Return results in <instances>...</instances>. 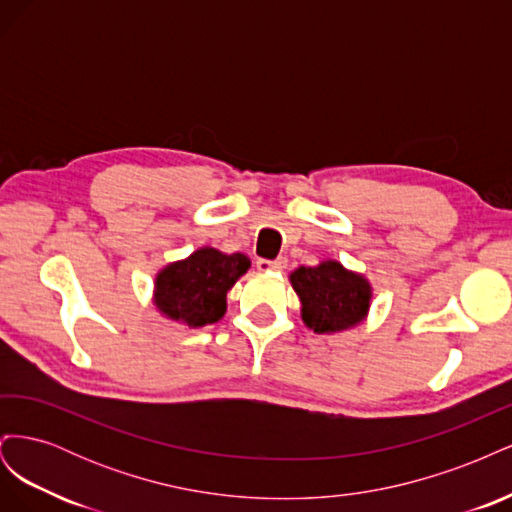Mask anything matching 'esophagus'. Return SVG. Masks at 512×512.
Instances as JSON below:
<instances>
[{"label":"esophagus","mask_w":512,"mask_h":512,"mask_svg":"<svg viewBox=\"0 0 512 512\" xmlns=\"http://www.w3.org/2000/svg\"><path fill=\"white\" fill-rule=\"evenodd\" d=\"M256 267H258V271H284V269H286V258L258 260Z\"/></svg>","instance_id":"34e87169"}]
</instances>
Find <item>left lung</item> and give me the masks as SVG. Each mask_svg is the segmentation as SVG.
I'll return each mask as SVG.
<instances>
[{
    "instance_id": "left-lung-1",
    "label": "left lung",
    "mask_w": 512,
    "mask_h": 512,
    "mask_svg": "<svg viewBox=\"0 0 512 512\" xmlns=\"http://www.w3.org/2000/svg\"><path fill=\"white\" fill-rule=\"evenodd\" d=\"M290 284L299 294L303 324L320 335L359 327L367 318L374 297L367 277L346 269L337 260L294 269Z\"/></svg>"
}]
</instances>
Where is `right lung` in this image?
<instances>
[{
  "label": "right lung",
  "instance_id": "obj_1",
  "mask_svg": "<svg viewBox=\"0 0 512 512\" xmlns=\"http://www.w3.org/2000/svg\"><path fill=\"white\" fill-rule=\"evenodd\" d=\"M245 254H224L215 247H198L188 258L168 262L153 282L158 312L185 327L213 324L226 314V294L250 269Z\"/></svg>",
  "mask_w": 512,
  "mask_h": 512
}]
</instances>
